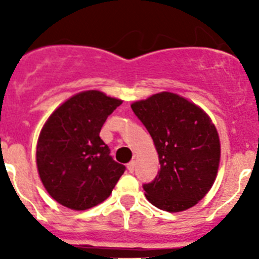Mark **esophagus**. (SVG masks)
Instances as JSON below:
<instances>
[{
	"label": "esophagus",
	"mask_w": 259,
	"mask_h": 259,
	"mask_svg": "<svg viewBox=\"0 0 259 259\" xmlns=\"http://www.w3.org/2000/svg\"><path fill=\"white\" fill-rule=\"evenodd\" d=\"M127 170H128V172H134V170H135V161H131V162H130V163L127 164Z\"/></svg>",
	"instance_id": "obj_1"
}]
</instances>
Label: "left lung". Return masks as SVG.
<instances>
[{"mask_svg":"<svg viewBox=\"0 0 259 259\" xmlns=\"http://www.w3.org/2000/svg\"><path fill=\"white\" fill-rule=\"evenodd\" d=\"M161 163L154 182L144 185L145 197L158 209H191L211 189L221 162V141L211 118L183 96L161 92L132 102Z\"/></svg>","mask_w":259,"mask_h":259,"instance_id":"1","label":"left lung"}]
</instances>
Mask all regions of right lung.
Masks as SVG:
<instances>
[{"label":"right lung","instance_id":"1","mask_svg":"<svg viewBox=\"0 0 259 259\" xmlns=\"http://www.w3.org/2000/svg\"><path fill=\"white\" fill-rule=\"evenodd\" d=\"M122 100L101 91L71 96L47 119L36 145L41 183L53 200L71 210L91 209L109 197L125 167L100 137Z\"/></svg>","mask_w":259,"mask_h":259}]
</instances>
